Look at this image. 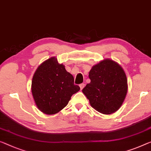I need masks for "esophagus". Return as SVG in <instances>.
<instances>
[{
    "instance_id": "34e87169",
    "label": "esophagus",
    "mask_w": 151,
    "mask_h": 151,
    "mask_svg": "<svg viewBox=\"0 0 151 151\" xmlns=\"http://www.w3.org/2000/svg\"><path fill=\"white\" fill-rule=\"evenodd\" d=\"M79 87H80L81 89H83V88H84V87H85V84H84V83H81V84L79 85Z\"/></svg>"
}]
</instances>
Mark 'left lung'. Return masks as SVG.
I'll return each instance as SVG.
<instances>
[{"label": "left lung", "instance_id": "obj_1", "mask_svg": "<svg viewBox=\"0 0 151 151\" xmlns=\"http://www.w3.org/2000/svg\"><path fill=\"white\" fill-rule=\"evenodd\" d=\"M91 82L83 89L90 104L102 114L116 112L122 105L127 91V81L123 68L111 60H104L92 67Z\"/></svg>", "mask_w": 151, "mask_h": 151}]
</instances>
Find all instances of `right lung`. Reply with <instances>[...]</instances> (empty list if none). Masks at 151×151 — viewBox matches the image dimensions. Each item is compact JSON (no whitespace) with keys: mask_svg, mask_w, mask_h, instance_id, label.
<instances>
[{"mask_svg":"<svg viewBox=\"0 0 151 151\" xmlns=\"http://www.w3.org/2000/svg\"><path fill=\"white\" fill-rule=\"evenodd\" d=\"M79 90V86L74 84L73 76L55 58L42 63L32 78L34 100L40 111L47 114L61 111L68 104L71 96Z\"/></svg>","mask_w":151,"mask_h":151,"instance_id":"obj_1","label":"right lung"}]
</instances>
